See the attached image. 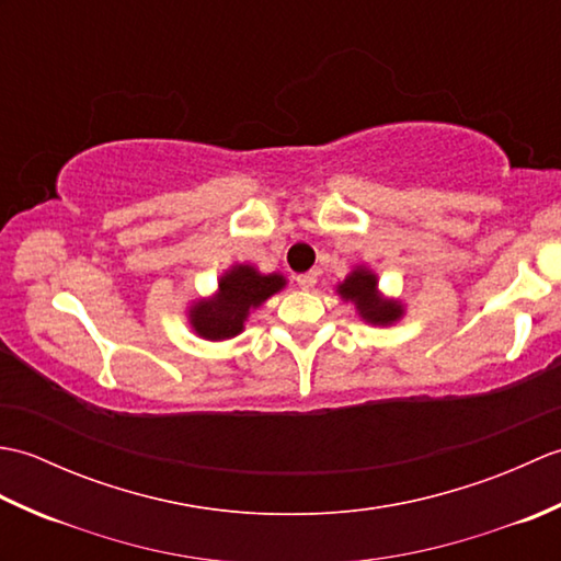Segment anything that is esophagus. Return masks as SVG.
<instances>
[{"instance_id": "obj_1", "label": "esophagus", "mask_w": 561, "mask_h": 561, "mask_svg": "<svg viewBox=\"0 0 561 561\" xmlns=\"http://www.w3.org/2000/svg\"><path fill=\"white\" fill-rule=\"evenodd\" d=\"M316 282H318V274L316 272H306V274H299V277H296V284H299L304 291L313 289Z\"/></svg>"}]
</instances>
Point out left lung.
<instances>
[{
    "mask_svg": "<svg viewBox=\"0 0 561 561\" xmlns=\"http://www.w3.org/2000/svg\"><path fill=\"white\" fill-rule=\"evenodd\" d=\"M342 299L354 301L359 313L368 320V323L388 325L392 320L400 318V306L396 301H380L376 294V277L366 270L352 272L340 287Z\"/></svg>",
    "mask_w": 561,
    "mask_h": 561,
    "instance_id": "obj_1",
    "label": "left lung"
}]
</instances>
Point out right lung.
<instances>
[{"mask_svg": "<svg viewBox=\"0 0 561 561\" xmlns=\"http://www.w3.org/2000/svg\"><path fill=\"white\" fill-rule=\"evenodd\" d=\"M282 287L284 277L279 274H257L253 267L238 265L221 277L217 299L199 301L190 311L193 328L207 340L233 337L243 330L250 308H257Z\"/></svg>", "mask_w": 561, "mask_h": 561, "instance_id": "add662e5", "label": "right lung"}]
</instances>
